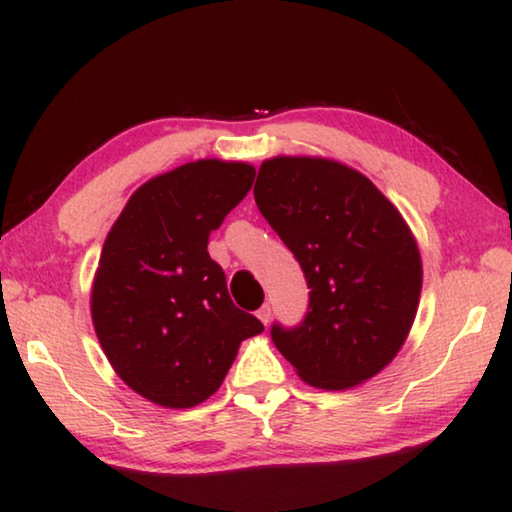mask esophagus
Instances as JSON below:
<instances>
[{"label":"esophagus","mask_w":512,"mask_h":512,"mask_svg":"<svg viewBox=\"0 0 512 512\" xmlns=\"http://www.w3.org/2000/svg\"><path fill=\"white\" fill-rule=\"evenodd\" d=\"M258 318H261V323L265 325V328H268V323H270V318H272V307L270 305H263L261 309H258Z\"/></svg>","instance_id":"obj_1"}]
</instances>
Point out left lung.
<instances>
[{
    "instance_id": "left-lung-1",
    "label": "left lung",
    "mask_w": 512,
    "mask_h": 512,
    "mask_svg": "<svg viewBox=\"0 0 512 512\" xmlns=\"http://www.w3.org/2000/svg\"><path fill=\"white\" fill-rule=\"evenodd\" d=\"M254 198L309 286L305 318L274 323V346L314 388L372 379L418 311L422 263L404 217L358 170L318 157L263 161Z\"/></svg>"
}]
</instances>
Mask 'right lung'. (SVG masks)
Instances as JSON below:
<instances>
[{"mask_svg":"<svg viewBox=\"0 0 512 512\" xmlns=\"http://www.w3.org/2000/svg\"><path fill=\"white\" fill-rule=\"evenodd\" d=\"M254 166L201 159L145 182L110 228L92 321L117 376L150 402L191 409L219 390L263 323L233 305L210 233L254 184Z\"/></svg>","mask_w":512,"mask_h":512,"instance_id":"1","label":"right lung"}]
</instances>
